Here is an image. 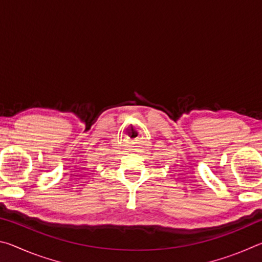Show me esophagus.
<instances>
[{
    "mask_svg": "<svg viewBox=\"0 0 262 262\" xmlns=\"http://www.w3.org/2000/svg\"><path fill=\"white\" fill-rule=\"evenodd\" d=\"M134 151H137V150H136V149H134Z\"/></svg>",
    "mask_w": 262,
    "mask_h": 262,
    "instance_id": "esophagus-1",
    "label": "esophagus"
}]
</instances>
